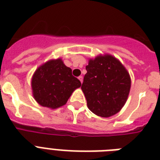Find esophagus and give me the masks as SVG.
Returning <instances> with one entry per match:
<instances>
[{"label": "esophagus", "instance_id": "34e87169", "mask_svg": "<svg viewBox=\"0 0 160 160\" xmlns=\"http://www.w3.org/2000/svg\"><path fill=\"white\" fill-rule=\"evenodd\" d=\"M78 79H79V80H80V82H81V83L83 82V76H79V77H78Z\"/></svg>", "mask_w": 160, "mask_h": 160}]
</instances>
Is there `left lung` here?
Segmentation results:
<instances>
[{"instance_id":"8db88e82","label":"left lung","mask_w":160,"mask_h":160,"mask_svg":"<svg viewBox=\"0 0 160 160\" xmlns=\"http://www.w3.org/2000/svg\"><path fill=\"white\" fill-rule=\"evenodd\" d=\"M81 89L89 109L102 118L119 112L129 95L132 80L122 62L110 54L89 59Z\"/></svg>"}]
</instances>
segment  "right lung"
<instances>
[{
	"label": "right lung",
	"instance_id": "add662e5",
	"mask_svg": "<svg viewBox=\"0 0 160 160\" xmlns=\"http://www.w3.org/2000/svg\"><path fill=\"white\" fill-rule=\"evenodd\" d=\"M81 86L62 58L49 60L37 68L31 80L32 93L42 107L56 109L67 103L75 90Z\"/></svg>",
	"mask_w": 160,
	"mask_h": 160
}]
</instances>
